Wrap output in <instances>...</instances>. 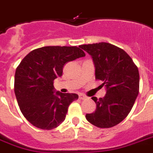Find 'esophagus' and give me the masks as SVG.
Returning <instances> with one entry per match:
<instances>
[{
    "instance_id": "34e87169",
    "label": "esophagus",
    "mask_w": 153,
    "mask_h": 153,
    "mask_svg": "<svg viewBox=\"0 0 153 153\" xmlns=\"http://www.w3.org/2000/svg\"><path fill=\"white\" fill-rule=\"evenodd\" d=\"M79 98H80V100H85V98H86V97H85V96H84V95H80V96H79Z\"/></svg>"
}]
</instances>
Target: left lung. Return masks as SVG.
I'll list each match as a JSON object with an SVG mask.
<instances>
[{"label":"left lung","mask_w":153,"mask_h":153,"mask_svg":"<svg viewBox=\"0 0 153 153\" xmlns=\"http://www.w3.org/2000/svg\"><path fill=\"white\" fill-rule=\"evenodd\" d=\"M80 47L91 56L96 79L102 80L106 90L103 98L92 97L97 108L93 113L86 114V119L97 127H113L128 115L138 96V68L125 51L109 43Z\"/></svg>","instance_id":"obj_1"}]
</instances>
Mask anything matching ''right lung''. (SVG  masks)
<instances>
[{
  "instance_id": "1",
  "label": "right lung",
  "mask_w": 153,
  "mask_h": 153,
  "mask_svg": "<svg viewBox=\"0 0 153 153\" xmlns=\"http://www.w3.org/2000/svg\"><path fill=\"white\" fill-rule=\"evenodd\" d=\"M76 46H45L31 51L16 68L14 92L22 114L41 129L55 128L65 120L76 93L56 91L53 80L63 73L64 65L85 56Z\"/></svg>"
}]
</instances>
